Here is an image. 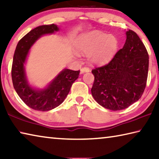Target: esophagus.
<instances>
[{"label":"esophagus","mask_w":159,"mask_h":159,"mask_svg":"<svg viewBox=\"0 0 159 159\" xmlns=\"http://www.w3.org/2000/svg\"><path fill=\"white\" fill-rule=\"evenodd\" d=\"M80 71H81V73H86V72L90 71V69L88 68V67H83V68L80 69Z\"/></svg>","instance_id":"1"}]
</instances>
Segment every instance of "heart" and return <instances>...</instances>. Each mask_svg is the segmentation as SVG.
I'll list each match as a JSON object with an SVG mask.
<instances>
[{
	"label": "heart",
	"instance_id": "1",
	"mask_svg": "<svg viewBox=\"0 0 159 159\" xmlns=\"http://www.w3.org/2000/svg\"><path fill=\"white\" fill-rule=\"evenodd\" d=\"M76 56L79 52L87 54L88 61L96 65L107 64L114 57L118 48L116 37L99 31L83 34L75 41Z\"/></svg>",
	"mask_w": 159,
	"mask_h": 159
}]
</instances>
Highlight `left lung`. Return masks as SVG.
Segmentation results:
<instances>
[{"label": "left lung", "instance_id": "left-lung-1", "mask_svg": "<svg viewBox=\"0 0 159 159\" xmlns=\"http://www.w3.org/2000/svg\"><path fill=\"white\" fill-rule=\"evenodd\" d=\"M122 49L105 66L92 70L95 80L91 89L99 105L113 111L128 108L139 100L146 87L149 55L135 32H125Z\"/></svg>", "mask_w": 159, "mask_h": 159}]
</instances>
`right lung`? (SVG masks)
<instances>
[{
    "mask_svg": "<svg viewBox=\"0 0 159 159\" xmlns=\"http://www.w3.org/2000/svg\"><path fill=\"white\" fill-rule=\"evenodd\" d=\"M59 31L60 28L54 24L32 29L19 41L13 57L12 79L15 90L26 105L37 111H48L60 105L79 78L80 71L64 69L43 88L34 87L29 81L25 64L31 48L40 38Z\"/></svg>",
    "mask_w": 159,
    "mask_h": 159,
    "instance_id": "1",
    "label": "right lung"
}]
</instances>
